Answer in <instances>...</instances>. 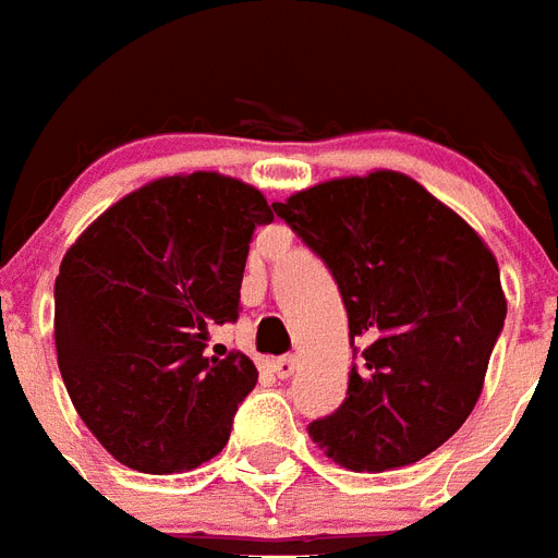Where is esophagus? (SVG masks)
Masks as SVG:
<instances>
[{"label": "esophagus", "instance_id": "1", "mask_svg": "<svg viewBox=\"0 0 558 558\" xmlns=\"http://www.w3.org/2000/svg\"><path fill=\"white\" fill-rule=\"evenodd\" d=\"M296 367H300V359H294V355H282V359H276L274 362V374L279 376V379H288Z\"/></svg>", "mask_w": 558, "mask_h": 558}]
</instances>
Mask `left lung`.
I'll return each mask as SVG.
<instances>
[{
    "label": "left lung",
    "mask_w": 558,
    "mask_h": 558,
    "mask_svg": "<svg viewBox=\"0 0 558 558\" xmlns=\"http://www.w3.org/2000/svg\"><path fill=\"white\" fill-rule=\"evenodd\" d=\"M274 208L332 270L350 347L362 343L347 400L308 435L350 471L421 462L483 393L506 320L497 258L397 170L329 179Z\"/></svg>",
    "instance_id": "obj_1"
}]
</instances>
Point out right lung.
<instances>
[{
	"label": "right lung",
	"mask_w": 558,
	"mask_h": 558,
	"mask_svg": "<svg viewBox=\"0 0 558 558\" xmlns=\"http://www.w3.org/2000/svg\"><path fill=\"white\" fill-rule=\"evenodd\" d=\"M274 208L253 184L161 175L75 238L56 279V350L75 412L117 462L184 473L229 441L258 371L244 353H205L238 320L255 226Z\"/></svg>",
	"instance_id": "obj_1"
}]
</instances>
